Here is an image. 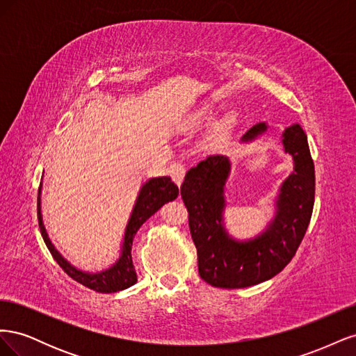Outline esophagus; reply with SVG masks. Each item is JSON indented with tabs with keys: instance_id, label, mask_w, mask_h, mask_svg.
<instances>
[{
	"instance_id": "1",
	"label": "esophagus",
	"mask_w": 356,
	"mask_h": 356,
	"mask_svg": "<svg viewBox=\"0 0 356 356\" xmlns=\"http://www.w3.org/2000/svg\"><path fill=\"white\" fill-rule=\"evenodd\" d=\"M170 178L174 179V182L175 184L179 187L181 184H182V181H184V175H186V168L182 166V165H179V163H177V165H174L170 168Z\"/></svg>"
}]
</instances>
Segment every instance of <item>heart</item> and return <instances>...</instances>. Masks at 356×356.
I'll list each match as a JSON object with an SVG mask.
<instances>
[{
    "instance_id": "b5f03b06",
    "label": "heart",
    "mask_w": 356,
    "mask_h": 356,
    "mask_svg": "<svg viewBox=\"0 0 356 356\" xmlns=\"http://www.w3.org/2000/svg\"><path fill=\"white\" fill-rule=\"evenodd\" d=\"M218 105L213 104L211 101H207L196 106L188 115H187V124L193 129H203L209 124L213 123L215 118L218 115ZM234 124V118L233 115H227L222 120L215 124V127L209 134V141L212 144H222L224 141H227V138L232 134V129Z\"/></svg>"
}]
</instances>
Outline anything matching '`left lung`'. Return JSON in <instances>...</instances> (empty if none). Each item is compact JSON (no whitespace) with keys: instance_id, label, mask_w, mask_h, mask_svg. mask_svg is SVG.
I'll return each instance as SVG.
<instances>
[{"instance_id":"1","label":"left lung","mask_w":356,"mask_h":356,"mask_svg":"<svg viewBox=\"0 0 356 356\" xmlns=\"http://www.w3.org/2000/svg\"><path fill=\"white\" fill-rule=\"evenodd\" d=\"M267 131L266 122L257 123L241 136V143L252 144ZM281 144L294 166L273 197V217L252 238L238 239L225 227L232 170L227 156H208L186 174L181 197L188 211L199 275L212 286L246 288L268 281L293 260L305 238L315 203V166L307 135L293 123L281 132Z\"/></svg>"}]
</instances>
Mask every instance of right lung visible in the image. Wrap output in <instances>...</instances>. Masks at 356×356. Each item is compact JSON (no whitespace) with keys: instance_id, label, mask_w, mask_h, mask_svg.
<instances>
[{"instance_id":"1","label":"right lung","mask_w":356,"mask_h":356,"mask_svg":"<svg viewBox=\"0 0 356 356\" xmlns=\"http://www.w3.org/2000/svg\"><path fill=\"white\" fill-rule=\"evenodd\" d=\"M41 190H42V178L38 188V199H37V211H38V225L42 239H44L50 254L55 258L56 263L63 268L68 276H71L74 281L88 286L98 293H117V291H123L131 288L136 284L138 277L135 267L132 263V243L136 232L141 229V225L154 215L165 203L175 200L179 195L178 187L172 182L169 177H153L145 179L143 182L141 188L138 191V196L135 204L131 212V217L126 224V229L123 233V241L120 246V255H118L117 261L110 267L104 268L99 272H86L83 268L71 264L65 257H63L56 246L51 243L47 230L42 222V213H41Z\"/></svg>"}]
</instances>
